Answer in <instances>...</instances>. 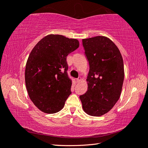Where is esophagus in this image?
Instances as JSON below:
<instances>
[{
	"mask_svg": "<svg viewBox=\"0 0 148 148\" xmlns=\"http://www.w3.org/2000/svg\"><path fill=\"white\" fill-rule=\"evenodd\" d=\"M82 77H79L78 78H77V79H76V82H77V83H79V82H80L82 81Z\"/></svg>",
	"mask_w": 148,
	"mask_h": 148,
	"instance_id": "1",
	"label": "esophagus"
}]
</instances>
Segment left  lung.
Returning <instances> with one entry per match:
<instances>
[{
    "instance_id": "left-lung-1",
    "label": "left lung",
    "mask_w": 148,
    "mask_h": 148,
    "mask_svg": "<svg viewBox=\"0 0 148 148\" xmlns=\"http://www.w3.org/2000/svg\"><path fill=\"white\" fill-rule=\"evenodd\" d=\"M82 42L89 71L87 90L79 99L86 114L101 116L112 110L121 95L123 61L118 47L106 36L83 39Z\"/></svg>"
}]
</instances>
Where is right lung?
Listing matches in <instances>:
<instances>
[{
    "mask_svg": "<svg viewBox=\"0 0 148 148\" xmlns=\"http://www.w3.org/2000/svg\"><path fill=\"white\" fill-rule=\"evenodd\" d=\"M79 45L77 39L49 34L32 49L25 71L26 88L31 101L44 113L59 112L71 94L66 57Z\"/></svg>",
    "mask_w": 148,
    "mask_h": 148,
    "instance_id": "right-lung-1",
    "label": "right lung"
}]
</instances>
